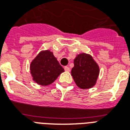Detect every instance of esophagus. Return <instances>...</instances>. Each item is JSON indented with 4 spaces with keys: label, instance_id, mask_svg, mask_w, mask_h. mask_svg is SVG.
I'll use <instances>...</instances> for the list:
<instances>
[{
    "label": "esophagus",
    "instance_id": "obj_1",
    "mask_svg": "<svg viewBox=\"0 0 130 130\" xmlns=\"http://www.w3.org/2000/svg\"><path fill=\"white\" fill-rule=\"evenodd\" d=\"M64 70H65V71H66V72H70V68L68 67V66H65V68H64Z\"/></svg>",
    "mask_w": 130,
    "mask_h": 130
}]
</instances>
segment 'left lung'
<instances>
[{"label":"left lung","mask_w":130,"mask_h":130,"mask_svg":"<svg viewBox=\"0 0 130 130\" xmlns=\"http://www.w3.org/2000/svg\"><path fill=\"white\" fill-rule=\"evenodd\" d=\"M74 66L72 69V76L78 87L89 89L96 83L99 74V68L93 58L87 54H80L74 60Z\"/></svg>","instance_id":"left-lung-1"}]
</instances>
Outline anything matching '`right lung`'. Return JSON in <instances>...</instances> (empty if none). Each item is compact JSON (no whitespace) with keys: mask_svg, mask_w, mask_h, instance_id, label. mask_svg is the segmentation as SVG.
<instances>
[{"mask_svg":"<svg viewBox=\"0 0 130 130\" xmlns=\"http://www.w3.org/2000/svg\"><path fill=\"white\" fill-rule=\"evenodd\" d=\"M30 70L34 80L41 85H50L64 72L53 53L49 50L39 53L31 63Z\"/></svg>","mask_w":130,"mask_h":130,"instance_id":"right-lung-1","label":"right lung"}]
</instances>
